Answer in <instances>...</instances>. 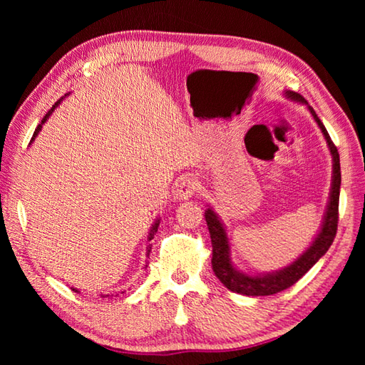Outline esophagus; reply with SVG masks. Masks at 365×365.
<instances>
[{
    "label": "esophagus",
    "instance_id": "1",
    "mask_svg": "<svg viewBox=\"0 0 365 365\" xmlns=\"http://www.w3.org/2000/svg\"><path fill=\"white\" fill-rule=\"evenodd\" d=\"M200 187V182H197V178L195 175H187L181 180L178 184V190H176L175 196L178 201H187L195 195V192Z\"/></svg>",
    "mask_w": 365,
    "mask_h": 365
}]
</instances>
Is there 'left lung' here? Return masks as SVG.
Returning a JSON list of instances; mask_svg holds the SVG:
<instances>
[{
  "mask_svg": "<svg viewBox=\"0 0 365 365\" xmlns=\"http://www.w3.org/2000/svg\"><path fill=\"white\" fill-rule=\"evenodd\" d=\"M284 97L289 98L291 102H297L304 105L307 111L314 117L315 123L327 143V148L332 157V182H330L329 200L326 204V210L317 236L309 244V247L298 256L294 262L286 264L284 268L275 269L271 272H245L236 267V263L231 259V240L227 233V227L222 219L215 212L212 205H207L205 220L208 227L210 239H212V267L216 277L220 280L225 288L230 291L242 294V295H272L283 289H288L295 282L300 280L303 275L311 269L314 264L322 259L327 250L332 245L336 235L338 227V202H339V185H341V168H339V155L338 149L330 140L322 120L315 114L314 108L309 106L304 98L294 91L286 90Z\"/></svg>",
  "mask_w": 365,
  "mask_h": 365,
  "instance_id": "left-lung-1",
  "label": "left lung"
}]
</instances>
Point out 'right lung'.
<instances>
[{"label":"right lung","instance_id":"right-lung-1","mask_svg":"<svg viewBox=\"0 0 365 365\" xmlns=\"http://www.w3.org/2000/svg\"><path fill=\"white\" fill-rule=\"evenodd\" d=\"M68 96H70V93H68V94H65L63 97H61V101H58L56 103H54V105L51 106V109H50V111H48V113L46 114V117H43V118H42V121H41V123L38 125V128L35 129V134H33V137H31V140H30V146H31V143H33V141H35V140H36V137L39 135V132H41V129H42L43 123H46V121H47V120L50 118V115H51V114L54 113V109H56V108H58V106L61 105V102L63 101V98H65V97H68ZM160 220H161V217L158 216V217H157L155 220H153V224H152V227H150V230H149V235H148V240H146V242H148V245H146V257H149V254H150V250H152V244H150V240L153 239V236H155V233H157V231H158V227H160ZM143 268H145V269L148 268V260H146V264H145V267H143ZM73 291H74V292H81V291H79V289H77V288H73ZM125 292H126V291L123 289V291H120V292H117L115 295H120V294H125ZM101 297H102V298H106V297L109 298V297H114V294H102Z\"/></svg>","mask_w":365,"mask_h":365}]
</instances>
